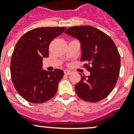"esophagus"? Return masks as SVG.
Here are the masks:
<instances>
[{"label": "esophagus", "instance_id": "esophagus-1", "mask_svg": "<svg viewBox=\"0 0 134 134\" xmlns=\"http://www.w3.org/2000/svg\"><path fill=\"white\" fill-rule=\"evenodd\" d=\"M64 74H66V75H69L71 73V71L68 70H64Z\"/></svg>", "mask_w": 134, "mask_h": 134}]
</instances>
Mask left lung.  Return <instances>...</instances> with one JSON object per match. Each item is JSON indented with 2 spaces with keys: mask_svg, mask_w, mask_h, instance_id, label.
<instances>
[{
  "mask_svg": "<svg viewBox=\"0 0 134 134\" xmlns=\"http://www.w3.org/2000/svg\"><path fill=\"white\" fill-rule=\"evenodd\" d=\"M65 34L80 42L84 66L91 72L81 76L75 85L78 97L88 102H98L110 94L115 87L120 70V55L109 36L90 25L69 27Z\"/></svg>",
  "mask_w": 134,
  "mask_h": 134,
  "instance_id": "left-lung-1",
  "label": "left lung"
}]
</instances>
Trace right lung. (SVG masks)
I'll list each match as a JSON object with an SVG mask.
<instances>
[{
    "instance_id": "add662e5",
    "label": "right lung",
    "mask_w": 134,
    "mask_h": 134,
    "mask_svg": "<svg viewBox=\"0 0 134 134\" xmlns=\"http://www.w3.org/2000/svg\"><path fill=\"white\" fill-rule=\"evenodd\" d=\"M66 27H39L21 37L14 49L10 64L13 83L19 94L32 103H42L55 96L63 70L42 69V60L49 55L52 40Z\"/></svg>"
}]
</instances>
